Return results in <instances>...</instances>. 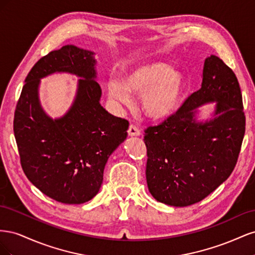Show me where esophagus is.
I'll list each match as a JSON object with an SVG mask.
<instances>
[{
    "label": "esophagus",
    "mask_w": 255,
    "mask_h": 255,
    "mask_svg": "<svg viewBox=\"0 0 255 255\" xmlns=\"http://www.w3.org/2000/svg\"><path fill=\"white\" fill-rule=\"evenodd\" d=\"M128 133L129 136H139V135H140V130H139V128H138L135 125H130V126L128 127Z\"/></svg>",
    "instance_id": "34e87169"
}]
</instances>
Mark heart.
<instances>
[{
  "mask_svg": "<svg viewBox=\"0 0 255 255\" xmlns=\"http://www.w3.org/2000/svg\"><path fill=\"white\" fill-rule=\"evenodd\" d=\"M184 88L181 72L165 64H152L136 69L125 80L110 79L107 92L113 101L128 105L130 95H141L142 110L153 119L170 116L179 103Z\"/></svg>",
  "mask_w": 255,
  "mask_h": 255,
  "instance_id": "1",
  "label": "heart"
}]
</instances>
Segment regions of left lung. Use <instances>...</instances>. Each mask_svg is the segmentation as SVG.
Here are the masks:
<instances>
[{
	"label": "left lung",
	"mask_w": 255,
	"mask_h": 255,
	"mask_svg": "<svg viewBox=\"0 0 255 255\" xmlns=\"http://www.w3.org/2000/svg\"><path fill=\"white\" fill-rule=\"evenodd\" d=\"M216 101L214 118L197 123L193 110ZM241 87L222 59L207 57L202 86L174 114L144 129L145 177L151 195L171 206L200 202L233 172L246 130Z\"/></svg>",
	"instance_id": "obj_1"
}]
</instances>
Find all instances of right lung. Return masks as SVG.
<instances>
[{"label":"right lung","mask_w":255,"mask_h":255,"mask_svg":"<svg viewBox=\"0 0 255 255\" xmlns=\"http://www.w3.org/2000/svg\"><path fill=\"white\" fill-rule=\"evenodd\" d=\"M94 53L68 44L41 57L28 72L14 111L13 133L27 179L45 196L66 204L89 201L103 182L111 154L128 136V121L100 104ZM54 72L80 76L72 109L53 121L37 99L40 79Z\"/></svg>","instance_id":"right-lung-1"}]
</instances>
